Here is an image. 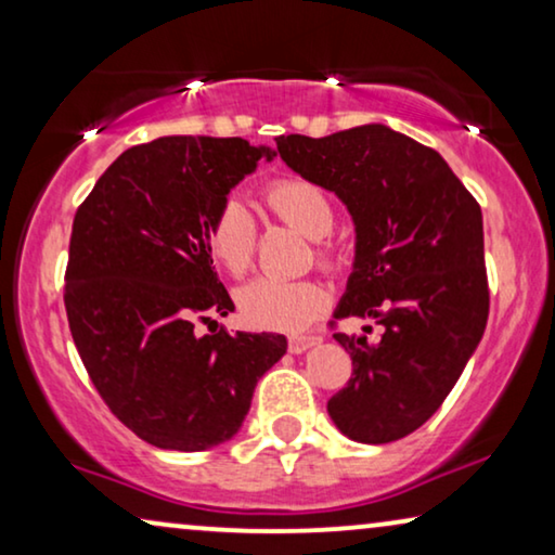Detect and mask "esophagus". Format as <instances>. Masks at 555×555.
<instances>
[{"label":"esophagus","instance_id":"esophagus-1","mask_svg":"<svg viewBox=\"0 0 555 555\" xmlns=\"http://www.w3.org/2000/svg\"><path fill=\"white\" fill-rule=\"evenodd\" d=\"M321 336H293L287 340V348H291V353H306L308 348H313L321 344Z\"/></svg>","mask_w":555,"mask_h":555}]
</instances>
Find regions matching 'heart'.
<instances>
[{"mask_svg":"<svg viewBox=\"0 0 555 555\" xmlns=\"http://www.w3.org/2000/svg\"><path fill=\"white\" fill-rule=\"evenodd\" d=\"M264 204L272 215L315 240V255L323 264L333 262V245L325 234L333 230L336 211L331 196L313 181L280 177L264 186ZM257 247V222L237 196L219 204L207 227V249L219 268L242 278L253 268ZM328 306V295L313 280L257 278L237 291L240 318L249 328L300 333Z\"/></svg>","mask_w":555,"mask_h":555,"instance_id":"obj_1","label":"heart"}]
</instances>
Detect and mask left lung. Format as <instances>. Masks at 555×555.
I'll return each instance as SVG.
<instances>
[{
    "mask_svg": "<svg viewBox=\"0 0 555 555\" xmlns=\"http://www.w3.org/2000/svg\"><path fill=\"white\" fill-rule=\"evenodd\" d=\"M275 141L280 158L353 219V272L333 315L382 325L376 340L371 325L363 336L333 333L353 374L331 397V420L363 444L412 435L442 406L488 323L480 204L435 149L384 124Z\"/></svg>",
    "mask_w": 555,
    "mask_h": 555,
    "instance_id": "8db88e82",
    "label": "left lung"
}]
</instances>
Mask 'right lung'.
<instances>
[{
  "mask_svg": "<svg viewBox=\"0 0 555 555\" xmlns=\"http://www.w3.org/2000/svg\"><path fill=\"white\" fill-rule=\"evenodd\" d=\"M272 156L245 139L164 135L124 151L75 211L67 323L98 393L143 442L202 452L232 439L287 351L278 333L194 331L234 310L211 268V217Z\"/></svg>",
  "mask_w": 555,
  "mask_h": 555,
  "instance_id": "add662e5",
  "label": "right lung"
}]
</instances>
